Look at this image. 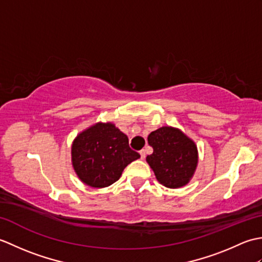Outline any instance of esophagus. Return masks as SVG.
<instances>
[{
  "instance_id": "1",
  "label": "esophagus",
  "mask_w": 262,
  "mask_h": 262,
  "mask_svg": "<svg viewBox=\"0 0 262 262\" xmlns=\"http://www.w3.org/2000/svg\"><path fill=\"white\" fill-rule=\"evenodd\" d=\"M140 154H141V159H145V157H146V151H145V149H141V151H140Z\"/></svg>"
}]
</instances>
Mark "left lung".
<instances>
[{
  "label": "left lung",
  "instance_id": "left-lung-1",
  "mask_svg": "<svg viewBox=\"0 0 262 262\" xmlns=\"http://www.w3.org/2000/svg\"><path fill=\"white\" fill-rule=\"evenodd\" d=\"M153 153L146 161L160 183L180 188L191 179L198 163L194 143L177 128L161 127L147 137Z\"/></svg>",
  "mask_w": 262,
  "mask_h": 262
}]
</instances>
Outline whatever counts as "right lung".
<instances>
[{
	"label": "right lung",
	"instance_id": "right-lung-1",
	"mask_svg": "<svg viewBox=\"0 0 262 262\" xmlns=\"http://www.w3.org/2000/svg\"><path fill=\"white\" fill-rule=\"evenodd\" d=\"M141 158L128 144V137L115 125H94L82 132L72 146V162L77 177L93 188H104L119 179L133 161Z\"/></svg>",
	"mask_w": 262,
	"mask_h": 262
}]
</instances>
